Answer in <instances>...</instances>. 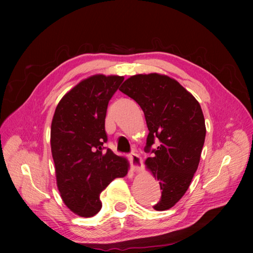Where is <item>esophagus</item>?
<instances>
[{
  "label": "esophagus",
  "mask_w": 253,
  "mask_h": 253,
  "mask_svg": "<svg viewBox=\"0 0 253 253\" xmlns=\"http://www.w3.org/2000/svg\"><path fill=\"white\" fill-rule=\"evenodd\" d=\"M129 160H131V164L137 172L141 170L142 160L138 154H136V153H132V154H129Z\"/></svg>",
  "instance_id": "34e87169"
}]
</instances>
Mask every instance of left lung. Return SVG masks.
<instances>
[{"mask_svg": "<svg viewBox=\"0 0 253 253\" xmlns=\"http://www.w3.org/2000/svg\"><path fill=\"white\" fill-rule=\"evenodd\" d=\"M140 105L149 128L147 169L159 181L157 211L172 208L185 195L200 164L206 137L200 103L175 79L166 75H135L119 88ZM157 139V149L150 147Z\"/></svg>", "mask_w": 253, "mask_h": 253, "instance_id": "left-lung-1", "label": "left lung"}]
</instances>
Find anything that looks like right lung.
Instances as JSON below:
<instances>
[{"label":"right lung","instance_id":"add662e5","mask_svg":"<svg viewBox=\"0 0 253 253\" xmlns=\"http://www.w3.org/2000/svg\"><path fill=\"white\" fill-rule=\"evenodd\" d=\"M120 76L95 75L82 80L58 103L50 128L57 186L75 214L91 217L100 211V193L115 178L125 177V157L104 150L109 101L124 81Z\"/></svg>","mask_w":253,"mask_h":253}]
</instances>
